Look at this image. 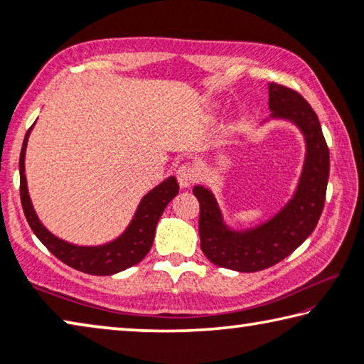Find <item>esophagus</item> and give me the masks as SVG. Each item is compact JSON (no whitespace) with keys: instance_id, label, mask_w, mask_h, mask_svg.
Segmentation results:
<instances>
[{"instance_id":"34e87169","label":"esophagus","mask_w":364,"mask_h":364,"mask_svg":"<svg viewBox=\"0 0 364 364\" xmlns=\"http://www.w3.org/2000/svg\"><path fill=\"white\" fill-rule=\"evenodd\" d=\"M196 171L189 164H183L180 168L176 170V178L181 188H189L196 181Z\"/></svg>"}]
</instances>
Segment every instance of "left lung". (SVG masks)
<instances>
[{
    "label": "left lung",
    "mask_w": 364,
    "mask_h": 364,
    "mask_svg": "<svg viewBox=\"0 0 364 364\" xmlns=\"http://www.w3.org/2000/svg\"><path fill=\"white\" fill-rule=\"evenodd\" d=\"M272 118L295 123L306 141V159L296 193L269 222L256 228L235 232L223 222L220 207L204 186H194L199 200L200 250L218 267L257 272L290 256L314 232L324 209L328 180V147L321 123L299 92L282 84H269Z\"/></svg>",
    "instance_id": "1"
}]
</instances>
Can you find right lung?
<instances>
[{"label":"right lung","instance_id":"1","mask_svg":"<svg viewBox=\"0 0 364 364\" xmlns=\"http://www.w3.org/2000/svg\"><path fill=\"white\" fill-rule=\"evenodd\" d=\"M32 128L27 131L22 142V151L19 159V173H21V203L24 209L26 218L31 225L32 232L37 238L47 246V250L55 255L61 262L69 267L80 270L90 275H113L121 270L132 267L141 262L149 251H151L155 228H157L159 218L164 213L165 207L180 191L175 176L166 178L157 188L144 196L136 215L132 218L126 232L113 240L112 243L102 246H76L60 240L53 233H50L43 223L38 220L36 210H33L32 200L28 198L27 181H26V147Z\"/></svg>","mask_w":364,"mask_h":364}]
</instances>
